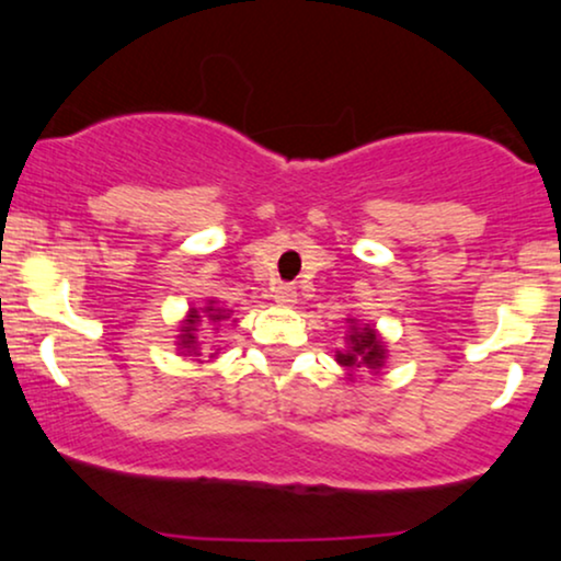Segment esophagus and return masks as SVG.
<instances>
[{"label":"esophagus","instance_id":"34e87169","mask_svg":"<svg viewBox=\"0 0 561 561\" xmlns=\"http://www.w3.org/2000/svg\"><path fill=\"white\" fill-rule=\"evenodd\" d=\"M273 299L280 304V307H291L296 301V288L288 286V283H280V286L273 288Z\"/></svg>","mask_w":561,"mask_h":561}]
</instances>
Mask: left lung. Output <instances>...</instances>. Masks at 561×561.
<instances>
[{"mask_svg":"<svg viewBox=\"0 0 561 561\" xmlns=\"http://www.w3.org/2000/svg\"><path fill=\"white\" fill-rule=\"evenodd\" d=\"M387 358L385 343L379 341L375 328L358 324L351 320V335H348V351H337V364L345 369H356V366H366V369H379Z\"/></svg>","mask_w":561,"mask_h":561,"instance_id":"8db88e82","label":"left lung"}]
</instances>
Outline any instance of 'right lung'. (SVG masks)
Instances as JSON below:
<instances>
[{
  "label": "right lung",
  "mask_w": 561,
  "mask_h": 561,
  "mask_svg": "<svg viewBox=\"0 0 561 561\" xmlns=\"http://www.w3.org/2000/svg\"><path fill=\"white\" fill-rule=\"evenodd\" d=\"M228 312L226 309L216 307V304H207L203 309V314L197 312V309H190V314H186V320L182 324V335H179V348H184V356H199V341H197V330L199 324H216L220 320H226ZM210 330H218V328H210Z\"/></svg>",
  "instance_id": "1"
}]
</instances>
